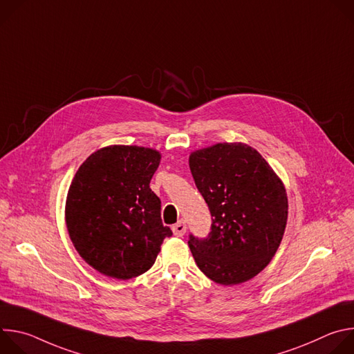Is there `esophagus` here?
<instances>
[{
  "label": "esophagus",
  "instance_id": "34e87169",
  "mask_svg": "<svg viewBox=\"0 0 354 354\" xmlns=\"http://www.w3.org/2000/svg\"><path fill=\"white\" fill-rule=\"evenodd\" d=\"M172 231H174V235H176V236L185 235V232H186V224H185V221H183V220L178 221V223L172 227Z\"/></svg>",
  "mask_w": 354,
  "mask_h": 354
}]
</instances>
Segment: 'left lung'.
<instances>
[{"mask_svg": "<svg viewBox=\"0 0 354 354\" xmlns=\"http://www.w3.org/2000/svg\"><path fill=\"white\" fill-rule=\"evenodd\" d=\"M189 167L213 217L207 238L189 235L196 265L223 286L250 280L269 265L283 239L288 214L283 182L243 142L193 151Z\"/></svg>", "mask_w": 354, "mask_h": 354, "instance_id": "obj_1", "label": "left lung"}]
</instances>
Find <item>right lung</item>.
<instances>
[{"instance_id":"1","label":"right lung","mask_w":354,"mask_h":354,"mask_svg":"<svg viewBox=\"0 0 354 354\" xmlns=\"http://www.w3.org/2000/svg\"><path fill=\"white\" fill-rule=\"evenodd\" d=\"M161 161L157 149L109 145L78 168L66 201V224L80 257L108 277L129 280L154 265L172 235L149 182Z\"/></svg>"}]
</instances>
